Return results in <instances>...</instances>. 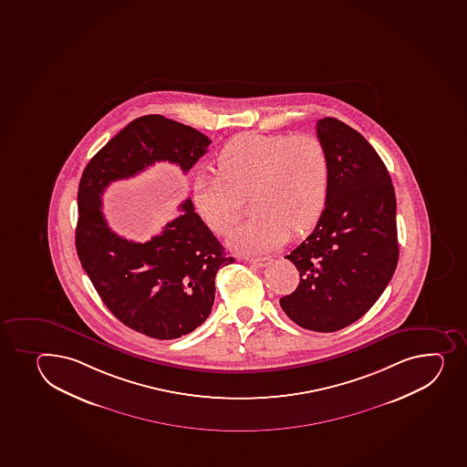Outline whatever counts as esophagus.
<instances>
[{
    "instance_id": "34e87169",
    "label": "esophagus",
    "mask_w": 467,
    "mask_h": 467,
    "mask_svg": "<svg viewBox=\"0 0 467 467\" xmlns=\"http://www.w3.org/2000/svg\"><path fill=\"white\" fill-rule=\"evenodd\" d=\"M248 262H250V264L255 265L257 268H265V266H268V265L273 262V259H271V257H250Z\"/></svg>"
}]
</instances>
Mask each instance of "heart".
Masks as SVG:
<instances>
[{"label":"heart","mask_w":467,"mask_h":467,"mask_svg":"<svg viewBox=\"0 0 467 467\" xmlns=\"http://www.w3.org/2000/svg\"><path fill=\"white\" fill-rule=\"evenodd\" d=\"M219 174H199L192 202L216 234L233 230L251 194L254 217L228 237L231 250L264 254L322 216L331 179L327 147L314 135L242 133L221 150Z\"/></svg>","instance_id":"heart-1"}]
</instances>
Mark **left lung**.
I'll return each instance as SVG.
<instances>
[{"label": "left lung", "mask_w": 467, "mask_h": 467, "mask_svg": "<svg viewBox=\"0 0 467 467\" xmlns=\"http://www.w3.org/2000/svg\"><path fill=\"white\" fill-rule=\"evenodd\" d=\"M331 179L317 225L286 259L300 282L280 306L298 327L334 332L369 311L399 262L397 201L389 171L372 145L336 118L317 122Z\"/></svg>", "instance_id": "1"}]
</instances>
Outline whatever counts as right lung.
Masks as SVG:
<instances>
[{
	"label": "right lung",
	"instance_id": "1",
	"mask_svg": "<svg viewBox=\"0 0 467 467\" xmlns=\"http://www.w3.org/2000/svg\"><path fill=\"white\" fill-rule=\"evenodd\" d=\"M210 144L190 125L140 116L90 159L78 188L75 241L82 268L118 320L158 340L179 338L207 320L217 271L234 259L194 213L190 197L179 205L181 216L140 244L109 228L102 194L110 182L133 178L161 161L187 173Z\"/></svg>",
	"mask_w": 467,
	"mask_h": 467
}]
</instances>
